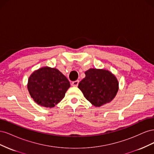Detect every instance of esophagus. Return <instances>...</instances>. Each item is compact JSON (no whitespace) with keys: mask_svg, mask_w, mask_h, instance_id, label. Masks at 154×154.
I'll return each instance as SVG.
<instances>
[{"mask_svg":"<svg viewBox=\"0 0 154 154\" xmlns=\"http://www.w3.org/2000/svg\"><path fill=\"white\" fill-rule=\"evenodd\" d=\"M78 83H79V80H76L74 82H72V83H71V85L73 87H78Z\"/></svg>","mask_w":154,"mask_h":154,"instance_id":"obj_1","label":"esophagus"}]
</instances>
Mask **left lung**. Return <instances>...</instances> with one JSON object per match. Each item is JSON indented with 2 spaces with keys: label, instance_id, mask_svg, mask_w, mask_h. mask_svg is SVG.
<instances>
[{
  "label": "left lung",
  "instance_id": "8db88e82",
  "mask_svg": "<svg viewBox=\"0 0 154 154\" xmlns=\"http://www.w3.org/2000/svg\"><path fill=\"white\" fill-rule=\"evenodd\" d=\"M79 83L78 88L85 98L96 106L109 103L118 91L119 83L114 74L104 69H90Z\"/></svg>",
  "mask_w": 154,
  "mask_h": 154
}]
</instances>
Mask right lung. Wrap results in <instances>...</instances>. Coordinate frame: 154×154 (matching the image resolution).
I'll use <instances>...</instances> for the list:
<instances>
[{
    "label": "right lung",
    "instance_id": "add662e5",
    "mask_svg": "<svg viewBox=\"0 0 154 154\" xmlns=\"http://www.w3.org/2000/svg\"><path fill=\"white\" fill-rule=\"evenodd\" d=\"M69 87V80L61 72L48 67L32 73L27 84L29 94L36 103L49 108L63 98Z\"/></svg>",
    "mask_w": 154,
    "mask_h": 154
}]
</instances>
